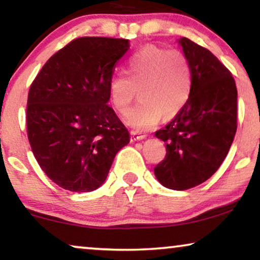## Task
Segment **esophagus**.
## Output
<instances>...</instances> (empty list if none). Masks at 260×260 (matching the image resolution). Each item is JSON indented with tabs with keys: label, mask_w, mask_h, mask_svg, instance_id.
Wrapping results in <instances>:
<instances>
[{
	"label": "esophagus",
	"mask_w": 260,
	"mask_h": 260,
	"mask_svg": "<svg viewBox=\"0 0 260 260\" xmlns=\"http://www.w3.org/2000/svg\"><path fill=\"white\" fill-rule=\"evenodd\" d=\"M147 135L144 134V133H140V132H137V131H132L131 132V140L132 141H138V140H144L146 139Z\"/></svg>",
	"instance_id": "1"
}]
</instances>
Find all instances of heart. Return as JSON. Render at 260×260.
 <instances>
[{"label": "heart", "mask_w": 260, "mask_h": 260, "mask_svg": "<svg viewBox=\"0 0 260 260\" xmlns=\"http://www.w3.org/2000/svg\"><path fill=\"white\" fill-rule=\"evenodd\" d=\"M127 76L109 79L108 94L119 113L127 112L135 94L140 101L125 116L138 131L152 128L165 118L177 115L185 107L192 92V68L184 54L155 46H146L127 62Z\"/></svg>", "instance_id": "heart-1"}]
</instances>
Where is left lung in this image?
Returning a JSON list of instances; mask_svg holds the SVG:
<instances>
[{
    "label": "left lung",
    "instance_id": "1",
    "mask_svg": "<svg viewBox=\"0 0 260 260\" xmlns=\"http://www.w3.org/2000/svg\"><path fill=\"white\" fill-rule=\"evenodd\" d=\"M192 68L189 100L155 137L166 156L154 168L160 184L184 191L211 178L228 155L237 132V87L229 69L204 47L178 40Z\"/></svg>",
    "mask_w": 260,
    "mask_h": 260
}]
</instances>
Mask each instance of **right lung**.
<instances>
[{
	"label": "right lung",
	"instance_id": "right-lung-1",
	"mask_svg": "<svg viewBox=\"0 0 260 260\" xmlns=\"http://www.w3.org/2000/svg\"><path fill=\"white\" fill-rule=\"evenodd\" d=\"M129 41L79 38L58 50L32 81L27 102L28 140L50 180L72 192H92L129 142L107 105L108 82Z\"/></svg>",
	"mask_w": 260,
	"mask_h": 260
}]
</instances>
